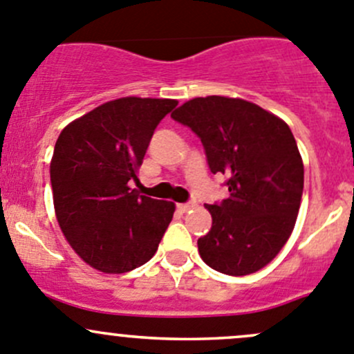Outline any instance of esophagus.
Here are the masks:
<instances>
[{
    "instance_id": "34e87169",
    "label": "esophagus",
    "mask_w": 354,
    "mask_h": 354,
    "mask_svg": "<svg viewBox=\"0 0 354 354\" xmlns=\"http://www.w3.org/2000/svg\"><path fill=\"white\" fill-rule=\"evenodd\" d=\"M196 206V203H180V205H177V208L180 209V212H189V209L191 208H194Z\"/></svg>"
}]
</instances>
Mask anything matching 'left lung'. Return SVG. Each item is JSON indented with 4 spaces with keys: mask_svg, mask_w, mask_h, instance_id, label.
I'll return each instance as SVG.
<instances>
[{
    "mask_svg": "<svg viewBox=\"0 0 354 354\" xmlns=\"http://www.w3.org/2000/svg\"><path fill=\"white\" fill-rule=\"evenodd\" d=\"M172 118L205 148L212 174L227 177L229 198L206 205L212 229L198 239L203 261L227 275H250L270 263L295 229L304 169L291 129L239 97H194Z\"/></svg>",
    "mask_w": 354,
    "mask_h": 354,
    "instance_id": "left-lung-1",
    "label": "left lung"
}]
</instances>
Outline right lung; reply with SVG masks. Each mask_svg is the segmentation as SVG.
Instances as JSON below:
<instances>
[{
	"instance_id": "add662e5",
	"label": "right lung",
	"mask_w": 354,
	"mask_h": 354,
	"mask_svg": "<svg viewBox=\"0 0 354 354\" xmlns=\"http://www.w3.org/2000/svg\"><path fill=\"white\" fill-rule=\"evenodd\" d=\"M176 100L120 97L66 125L50 176L57 220L77 254L104 274H125L153 258L176 205L141 196L139 184L155 129Z\"/></svg>"
}]
</instances>
